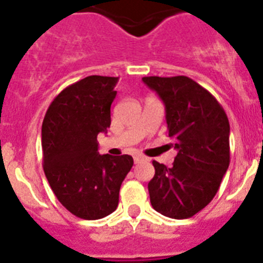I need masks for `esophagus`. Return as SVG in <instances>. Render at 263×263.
<instances>
[{
    "label": "esophagus",
    "instance_id": "1",
    "mask_svg": "<svg viewBox=\"0 0 263 263\" xmlns=\"http://www.w3.org/2000/svg\"><path fill=\"white\" fill-rule=\"evenodd\" d=\"M142 160H145V157H143V155H136V157H134V163H139V162H142Z\"/></svg>",
    "mask_w": 263,
    "mask_h": 263
}]
</instances>
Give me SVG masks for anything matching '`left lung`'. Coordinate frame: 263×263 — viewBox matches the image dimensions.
<instances>
[{"label":"left lung","instance_id":"8db88e82","mask_svg":"<svg viewBox=\"0 0 263 263\" xmlns=\"http://www.w3.org/2000/svg\"><path fill=\"white\" fill-rule=\"evenodd\" d=\"M166 106L167 134L178 150L173 167L153 160L150 201L171 218H190L217 194L231 162L229 121L212 95L187 76H146Z\"/></svg>","mask_w":263,"mask_h":263}]
</instances>
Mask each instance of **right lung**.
Returning a JSON list of instances; mask_svg holds the SVG:
<instances>
[{"label": "right lung", "mask_w": 263, "mask_h": 263, "mask_svg": "<svg viewBox=\"0 0 263 263\" xmlns=\"http://www.w3.org/2000/svg\"><path fill=\"white\" fill-rule=\"evenodd\" d=\"M118 78L88 76L63 89L42 124L43 170L67 211L84 220L115 212L130 155H100L97 134L110 126V105Z\"/></svg>", "instance_id": "1"}]
</instances>
